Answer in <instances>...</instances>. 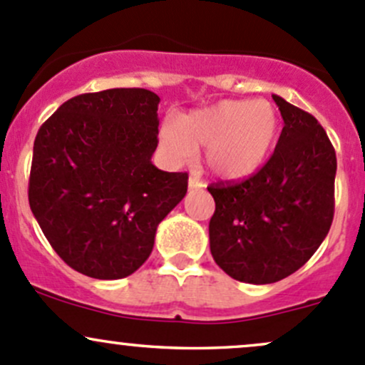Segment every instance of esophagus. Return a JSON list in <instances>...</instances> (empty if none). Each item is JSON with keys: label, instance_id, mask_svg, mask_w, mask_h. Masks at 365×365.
Listing matches in <instances>:
<instances>
[{"label": "esophagus", "instance_id": "34e87169", "mask_svg": "<svg viewBox=\"0 0 365 365\" xmlns=\"http://www.w3.org/2000/svg\"><path fill=\"white\" fill-rule=\"evenodd\" d=\"M201 187H202V183L199 182L197 178H194V176H190V178H189V189L190 190H192V189H201Z\"/></svg>", "mask_w": 365, "mask_h": 365}]
</instances>
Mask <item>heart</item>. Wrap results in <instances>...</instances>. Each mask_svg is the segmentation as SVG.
Segmentation results:
<instances>
[{"instance_id": "b5f03b06", "label": "heart", "mask_w": 365, "mask_h": 365, "mask_svg": "<svg viewBox=\"0 0 365 365\" xmlns=\"http://www.w3.org/2000/svg\"><path fill=\"white\" fill-rule=\"evenodd\" d=\"M282 131L278 108L267 99H222L159 129V147L182 166L202 147V163L222 180H245L264 166Z\"/></svg>"}]
</instances>
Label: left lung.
I'll list each match as a JSON object with an SVG mask.
<instances>
[{"label":"left lung","mask_w":365,"mask_h":365,"mask_svg":"<svg viewBox=\"0 0 365 365\" xmlns=\"http://www.w3.org/2000/svg\"><path fill=\"white\" fill-rule=\"evenodd\" d=\"M283 129L266 166L234 185H210V250L237 282L267 285L304 266L334 217L336 152L317 118L273 94Z\"/></svg>","instance_id":"8db88e82"}]
</instances>
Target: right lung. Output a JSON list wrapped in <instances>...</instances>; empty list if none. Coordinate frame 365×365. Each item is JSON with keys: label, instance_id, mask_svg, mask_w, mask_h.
<instances>
[{"label": "right lung", "instance_id": "obj_1", "mask_svg": "<svg viewBox=\"0 0 365 365\" xmlns=\"http://www.w3.org/2000/svg\"><path fill=\"white\" fill-rule=\"evenodd\" d=\"M160 98L108 89L68 99L36 134L29 206L78 273L120 279L143 266L157 225L185 197L187 173L157 170Z\"/></svg>", "mask_w": 365, "mask_h": 365}]
</instances>
